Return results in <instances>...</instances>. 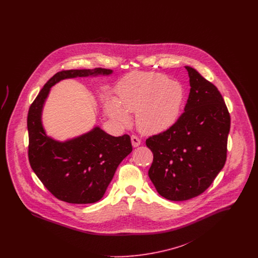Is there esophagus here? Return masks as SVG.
Returning a JSON list of instances; mask_svg holds the SVG:
<instances>
[{
	"instance_id": "1",
	"label": "esophagus",
	"mask_w": 258,
	"mask_h": 258,
	"mask_svg": "<svg viewBox=\"0 0 258 258\" xmlns=\"http://www.w3.org/2000/svg\"><path fill=\"white\" fill-rule=\"evenodd\" d=\"M140 143H141V140L137 136H135V135L132 136V144L134 147H138L140 145Z\"/></svg>"
}]
</instances>
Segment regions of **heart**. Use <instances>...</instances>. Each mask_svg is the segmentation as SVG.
Instances as JSON below:
<instances>
[{"label":"heart","instance_id":"obj_1","mask_svg":"<svg viewBox=\"0 0 258 258\" xmlns=\"http://www.w3.org/2000/svg\"><path fill=\"white\" fill-rule=\"evenodd\" d=\"M120 103L111 106L112 115L128 122V112L136 113V123L144 134H159L170 128L181 115L184 102L183 86L166 75L134 72L118 87Z\"/></svg>","mask_w":258,"mask_h":258}]
</instances>
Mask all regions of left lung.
<instances>
[{"label": "left lung", "instance_id": "obj_1", "mask_svg": "<svg viewBox=\"0 0 258 258\" xmlns=\"http://www.w3.org/2000/svg\"><path fill=\"white\" fill-rule=\"evenodd\" d=\"M190 91L184 112L170 128L146 140L154 160L148 175L160 196L171 201L198 197L224 166L230 115L218 88L184 67Z\"/></svg>", "mask_w": 258, "mask_h": 258}]
</instances>
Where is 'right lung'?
Segmentation results:
<instances>
[{
    "label": "right lung",
    "mask_w": 258,
    "mask_h": 258,
    "mask_svg": "<svg viewBox=\"0 0 258 258\" xmlns=\"http://www.w3.org/2000/svg\"><path fill=\"white\" fill-rule=\"evenodd\" d=\"M112 73L100 68L61 71L50 78L30 106L27 126L31 167L44 186L61 201L90 204L100 200L133 146L130 135L115 137L99 126L63 142L48 136L41 115L50 89L63 79Z\"/></svg>",
    "instance_id": "right-lung-1"
}]
</instances>
